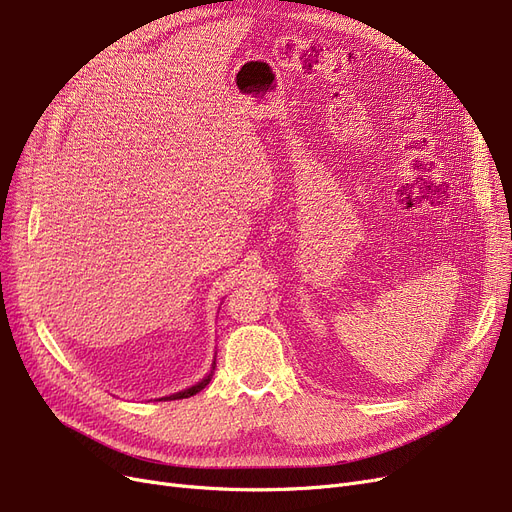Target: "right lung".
I'll list each match as a JSON object with an SVG mask.
<instances>
[{"label": "right lung", "instance_id": "1", "mask_svg": "<svg viewBox=\"0 0 512 512\" xmlns=\"http://www.w3.org/2000/svg\"><path fill=\"white\" fill-rule=\"evenodd\" d=\"M213 370H215V366H213ZM213 370H211V374H209V376H205V379H203L201 383H196V385H192V387H188V389H184V391H180V393H173V395H169V397H161V399H186V397L196 395L198 391H203V389L209 385L211 376H213Z\"/></svg>", "mask_w": 512, "mask_h": 512}]
</instances>
